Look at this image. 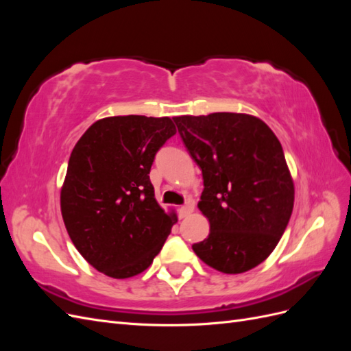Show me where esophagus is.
Instances as JSON below:
<instances>
[{
    "mask_svg": "<svg viewBox=\"0 0 351 351\" xmlns=\"http://www.w3.org/2000/svg\"><path fill=\"white\" fill-rule=\"evenodd\" d=\"M193 209H195L193 202L189 200V202H186V204H184L182 208L178 209V217H180V218H186V217H189L190 214H192Z\"/></svg>",
    "mask_w": 351,
    "mask_h": 351,
    "instance_id": "obj_1",
    "label": "esophagus"
}]
</instances>
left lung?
<instances>
[{
    "label": "left lung",
    "mask_w": 351,
    "mask_h": 351,
    "mask_svg": "<svg viewBox=\"0 0 351 351\" xmlns=\"http://www.w3.org/2000/svg\"><path fill=\"white\" fill-rule=\"evenodd\" d=\"M180 136L202 169L197 208L209 236L193 250L224 274L258 267L277 246L294 205V183L277 136L249 114L174 117Z\"/></svg>",
    "instance_id": "8db88e82"
}]
</instances>
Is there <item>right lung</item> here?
<instances>
[{"label":"right lung","mask_w":351,"mask_h":351,"mask_svg":"<svg viewBox=\"0 0 351 351\" xmlns=\"http://www.w3.org/2000/svg\"><path fill=\"white\" fill-rule=\"evenodd\" d=\"M176 125L169 117L95 121L73 147L60 204L69 236L95 269L130 278L149 268L177 219L155 199L149 173Z\"/></svg>","instance_id":"right-lung-1"}]
</instances>
